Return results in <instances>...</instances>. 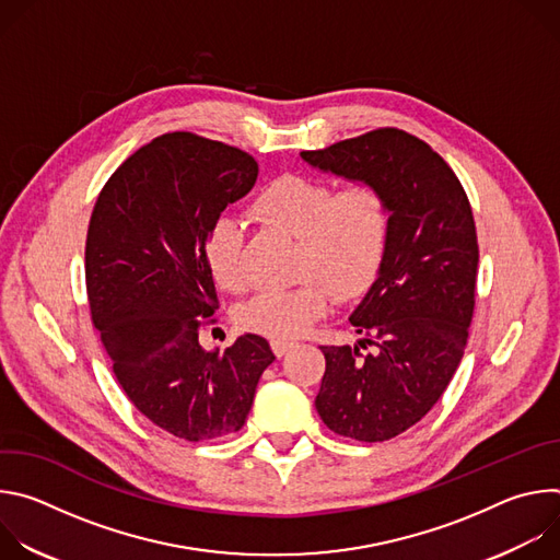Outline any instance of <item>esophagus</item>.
Instances as JSON below:
<instances>
[{
	"label": "esophagus",
	"mask_w": 560,
	"mask_h": 560,
	"mask_svg": "<svg viewBox=\"0 0 560 560\" xmlns=\"http://www.w3.org/2000/svg\"><path fill=\"white\" fill-rule=\"evenodd\" d=\"M294 348L292 341H272V350L277 357H285Z\"/></svg>",
	"instance_id": "34e87169"
}]
</instances>
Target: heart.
<instances>
[{
	"label": "heart",
	"instance_id": "b5f03b06",
	"mask_svg": "<svg viewBox=\"0 0 560 560\" xmlns=\"http://www.w3.org/2000/svg\"><path fill=\"white\" fill-rule=\"evenodd\" d=\"M253 214L296 236L294 275L303 281L288 290L259 292L242 303L236 324L244 330L275 341L299 339L328 312L332 296L357 299L378 270L387 238V203L370 182H352L337 190L326 179L288 173L257 195ZM203 255L219 288H248L242 221L217 219Z\"/></svg>",
	"mask_w": 560,
	"mask_h": 560
}]
</instances>
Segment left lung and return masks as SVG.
Masks as SVG:
<instances>
[{
  "label": "left lung",
  "instance_id": "obj_1",
  "mask_svg": "<svg viewBox=\"0 0 560 560\" xmlns=\"http://www.w3.org/2000/svg\"><path fill=\"white\" fill-rule=\"evenodd\" d=\"M301 156L374 184L387 203L378 277L350 316L361 339L322 346L314 401L335 434L381 443L434 408L463 359L478 268L471 206L445 159L406 130L376 128Z\"/></svg>",
  "mask_w": 560,
  "mask_h": 560
}]
</instances>
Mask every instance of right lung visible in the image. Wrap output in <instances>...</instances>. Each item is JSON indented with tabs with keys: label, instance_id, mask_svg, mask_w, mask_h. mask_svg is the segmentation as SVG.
<instances>
[{
	"label": "right lung",
	"instance_id": "right-lung-1",
	"mask_svg": "<svg viewBox=\"0 0 560 560\" xmlns=\"http://www.w3.org/2000/svg\"><path fill=\"white\" fill-rule=\"evenodd\" d=\"M257 175L244 150L168 132L113 173L89 223L86 292L113 372L148 421L192 443L242 430L275 361L259 335L223 352L199 343L219 310L208 232Z\"/></svg>",
	"mask_w": 560,
	"mask_h": 560
}]
</instances>
